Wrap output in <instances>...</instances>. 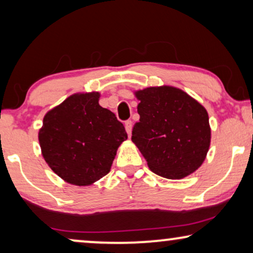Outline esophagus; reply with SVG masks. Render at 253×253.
I'll list each match as a JSON object with an SVG mask.
<instances>
[{"label":"esophagus","mask_w":253,"mask_h":253,"mask_svg":"<svg viewBox=\"0 0 253 253\" xmlns=\"http://www.w3.org/2000/svg\"><path fill=\"white\" fill-rule=\"evenodd\" d=\"M126 130L127 132V136H131V131H132V122L131 121H126Z\"/></svg>","instance_id":"1"}]
</instances>
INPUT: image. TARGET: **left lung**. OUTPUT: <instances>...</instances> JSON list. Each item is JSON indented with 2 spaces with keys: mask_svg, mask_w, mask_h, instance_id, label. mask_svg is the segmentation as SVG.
Returning a JSON list of instances; mask_svg holds the SVG:
<instances>
[{
  "mask_svg": "<svg viewBox=\"0 0 253 253\" xmlns=\"http://www.w3.org/2000/svg\"><path fill=\"white\" fill-rule=\"evenodd\" d=\"M140 119L132 129L133 144L148 168L161 177L181 179L205 161L211 126L205 107L181 88L152 86L133 92Z\"/></svg>",
  "mask_w": 253,
  "mask_h": 253,
  "instance_id": "left-lung-1",
  "label": "left lung"
}]
</instances>
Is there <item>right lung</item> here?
<instances>
[{"label": "right lung", "mask_w": 253, "mask_h": 253, "mask_svg": "<svg viewBox=\"0 0 253 253\" xmlns=\"http://www.w3.org/2000/svg\"><path fill=\"white\" fill-rule=\"evenodd\" d=\"M99 92L75 93L48 110L38 138L41 154L64 182L88 186L110 171L127 134L115 114L99 105Z\"/></svg>", "instance_id": "obj_1"}]
</instances>
